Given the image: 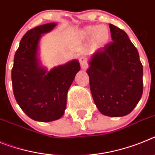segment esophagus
I'll return each mask as SVG.
<instances>
[{
    "instance_id": "34e87169",
    "label": "esophagus",
    "mask_w": 155,
    "mask_h": 155,
    "mask_svg": "<svg viewBox=\"0 0 155 155\" xmlns=\"http://www.w3.org/2000/svg\"><path fill=\"white\" fill-rule=\"evenodd\" d=\"M80 66H81L82 69H86V68H87L88 67L87 61V60H86L85 58H80Z\"/></svg>"
}]
</instances>
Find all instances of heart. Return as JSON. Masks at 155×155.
Returning <instances> with one entry per match:
<instances>
[{"instance_id":"obj_1","label":"heart","mask_w":155,"mask_h":155,"mask_svg":"<svg viewBox=\"0 0 155 155\" xmlns=\"http://www.w3.org/2000/svg\"><path fill=\"white\" fill-rule=\"evenodd\" d=\"M84 35L87 38H97L100 42H105L109 38V32L107 29L103 27H99L98 26H91L87 27L84 31Z\"/></svg>"}]
</instances>
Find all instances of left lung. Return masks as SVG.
<instances>
[{
    "label": "left lung",
    "mask_w": 155,
    "mask_h": 155,
    "mask_svg": "<svg viewBox=\"0 0 155 155\" xmlns=\"http://www.w3.org/2000/svg\"><path fill=\"white\" fill-rule=\"evenodd\" d=\"M109 26L112 41L94 53L87 72L98 110L109 117H123L134 110L142 97L143 65L128 35Z\"/></svg>",
    "instance_id": "obj_1"
}]
</instances>
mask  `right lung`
Returning <instances> with one entry per match:
<instances>
[{"label": "right lung", "mask_w": 155, "mask_h": 155, "mask_svg": "<svg viewBox=\"0 0 155 155\" xmlns=\"http://www.w3.org/2000/svg\"><path fill=\"white\" fill-rule=\"evenodd\" d=\"M49 23L30 30L23 36L15 53L12 82L15 98L30 118L41 122L53 121L63 116L67 94L80 69L74 60L49 71L39 67L37 51L42 34L54 28Z\"/></svg>", "instance_id": "1"}]
</instances>
